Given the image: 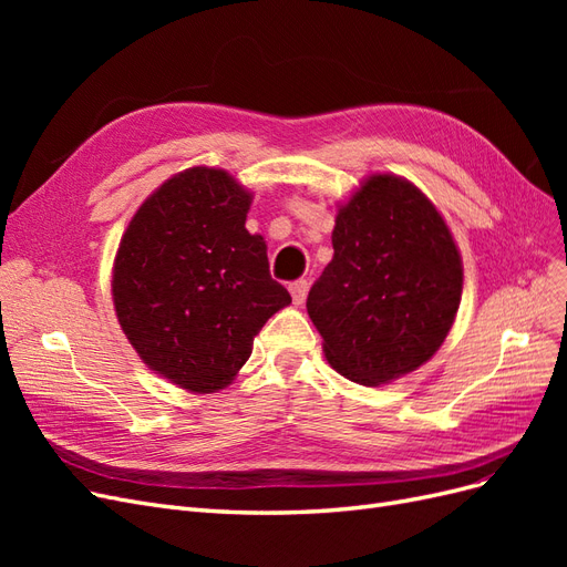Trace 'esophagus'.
Returning a JSON list of instances; mask_svg holds the SVG:
<instances>
[{"mask_svg":"<svg viewBox=\"0 0 567 567\" xmlns=\"http://www.w3.org/2000/svg\"><path fill=\"white\" fill-rule=\"evenodd\" d=\"M307 288H310V284H307L305 279H298V281H293V284H288V290H290V296H293V302H296V305H302V302H305Z\"/></svg>","mask_w":567,"mask_h":567,"instance_id":"obj_1","label":"esophagus"}]
</instances>
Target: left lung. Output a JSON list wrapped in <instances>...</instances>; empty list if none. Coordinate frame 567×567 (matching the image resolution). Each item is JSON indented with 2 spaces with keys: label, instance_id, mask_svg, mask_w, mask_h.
<instances>
[{
  "label": "left lung",
  "instance_id": "8db88e82",
  "mask_svg": "<svg viewBox=\"0 0 567 567\" xmlns=\"http://www.w3.org/2000/svg\"><path fill=\"white\" fill-rule=\"evenodd\" d=\"M333 260L307 296L329 364L381 385L419 369L447 338L461 255L435 205L394 175H373L340 205Z\"/></svg>",
  "mask_w": 567,
  "mask_h": 567
}]
</instances>
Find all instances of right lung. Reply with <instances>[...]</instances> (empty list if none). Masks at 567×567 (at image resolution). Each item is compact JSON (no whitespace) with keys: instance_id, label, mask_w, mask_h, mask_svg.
<instances>
[{"instance_id":"obj_1","label":"right lung","mask_w":567,"mask_h":567,"mask_svg":"<svg viewBox=\"0 0 567 567\" xmlns=\"http://www.w3.org/2000/svg\"><path fill=\"white\" fill-rule=\"evenodd\" d=\"M252 196L225 169L188 167L156 188L120 238L113 305L144 364L192 392L229 385L265 321L290 305Z\"/></svg>"}]
</instances>
